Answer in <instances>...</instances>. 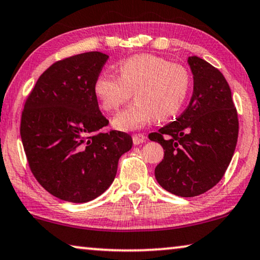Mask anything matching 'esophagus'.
<instances>
[{"label":"esophagus","instance_id":"obj_1","mask_svg":"<svg viewBox=\"0 0 260 260\" xmlns=\"http://www.w3.org/2000/svg\"><path fill=\"white\" fill-rule=\"evenodd\" d=\"M133 142H134V145H140V144H142V142H145V140H146V138H145V135L144 134H133Z\"/></svg>","mask_w":260,"mask_h":260}]
</instances>
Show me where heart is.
Listing matches in <instances>:
<instances>
[{"label": "heart", "instance_id": "obj_1", "mask_svg": "<svg viewBox=\"0 0 260 260\" xmlns=\"http://www.w3.org/2000/svg\"><path fill=\"white\" fill-rule=\"evenodd\" d=\"M119 78L100 74L94 81V94L107 112L118 109L131 98L133 104L118 113L113 127L119 131H134L174 116L184 106L191 87V75L182 64L172 63L153 54H138L121 61Z\"/></svg>", "mask_w": 260, "mask_h": 260}]
</instances>
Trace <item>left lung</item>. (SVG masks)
Masks as SVG:
<instances>
[{
    "label": "left lung",
    "mask_w": 260,
    "mask_h": 260,
    "mask_svg": "<svg viewBox=\"0 0 260 260\" xmlns=\"http://www.w3.org/2000/svg\"><path fill=\"white\" fill-rule=\"evenodd\" d=\"M193 94L175 121L148 135L164 148L155 179L175 196L197 197L224 177L238 140V114L230 86L219 69L189 56Z\"/></svg>",
    "instance_id": "1"
}]
</instances>
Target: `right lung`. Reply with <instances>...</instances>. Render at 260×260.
Returning a JSON list of instances; mask_svg holds the SVG:
<instances>
[{
    "mask_svg": "<svg viewBox=\"0 0 260 260\" xmlns=\"http://www.w3.org/2000/svg\"><path fill=\"white\" fill-rule=\"evenodd\" d=\"M108 60L100 52L63 58L40 76L25 101L21 139L31 173L46 191L69 203H87L114 180L129 134L102 133L94 81Z\"/></svg>",
    "mask_w": 260,
    "mask_h": 260,
    "instance_id": "obj_1",
    "label": "right lung"
}]
</instances>
